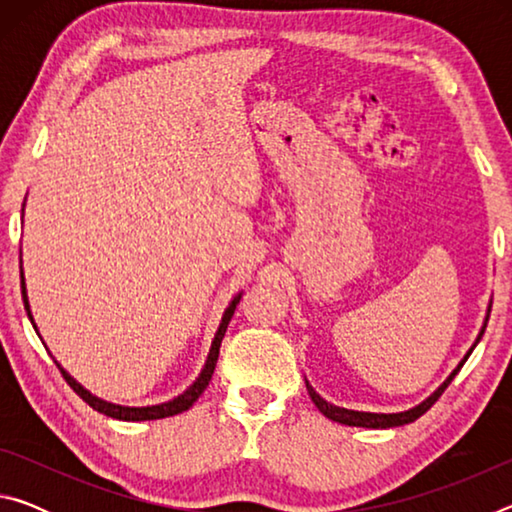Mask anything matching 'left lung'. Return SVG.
<instances>
[{"label":"left lung","instance_id":"obj_1","mask_svg":"<svg viewBox=\"0 0 512 512\" xmlns=\"http://www.w3.org/2000/svg\"><path fill=\"white\" fill-rule=\"evenodd\" d=\"M485 325H488V320H485ZM485 325H483V329H481V334H479V339L483 336V332H485ZM476 339V341H479ZM472 352H467V357H470ZM467 357L463 359V361H467ZM463 366V363H461ZM461 366H458L452 375H449V379L445 381L443 386L438 388L436 393H433L429 400H424L420 406H415V409H411V411H404V413H391V415H379V413H359V411H348V409H339V406H332V404H327L323 397L320 395H316V391L314 388H311L309 384H307V391H309V395H311V402H314L316 406H318V411L325 415V418H329V420H334V422H339V424H348V427H372V429H388V427H402V424H409V422H413V420H418L420 415H424L427 413L433 404L438 402V397L445 393V388L452 384V379L456 377V372L461 370Z\"/></svg>","mask_w":512,"mask_h":512}]
</instances>
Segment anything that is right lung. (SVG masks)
Instances as JSON below:
<instances>
[{"instance_id": "right-lung-1", "label": "right lung", "mask_w": 512, "mask_h": 512, "mask_svg": "<svg viewBox=\"0 0 512 512\" xmlns=\"http://www.w3.org/2000/svg\"><path fill=\"white\" fill-rule=\"evenodd\" d=\"M20 280H22V300H24V309H27V314H29V318H31L29 300H27V291H24V275H20ZM239 298H241V296H237L235 300H232V305H230L228 309H225L223 320H221V327H219V332H216V336H214V343H212L210 357H207V363H205V368H203V372H201V377H198V379L194 381V386H189V391H185L183 395L176 397V400H173V402L160 404V406H144V409H128V406L108 404V402L99 400V397L90 395L88 391H85V388H83L81 384H76V381H74L72 377H69L63 368L58 366L60 375H63V379L67 381L69 388H72V391H74L76 395H79L83 402H88L94 411H99V413H103V415H108V418L137 422V420H160V418H169V415H178V413H183V411H187L189 406H192V404L198 400V397H201V393L205 391L207 384H210V381H212L214 368H216V359H219L221 341H223V336H225V329H228L230 318H232V314H235V309H237V305H239ZM31 323H33V318H31Z\"/></svg>"}]
</instances>
